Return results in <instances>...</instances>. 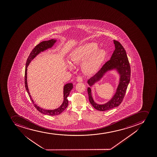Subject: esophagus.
Wrapping results in <instances>:
<instances>
[{
  "instance_id": "1",
  "label": "esophagus",
  "mask_w": 157,
  "mask_h": 157,
  "mask_svg": "<svg viewBox=\"0 0 157 157\" xmlns=\"http://www.w3.org/2000/svg\"><path fill=\"white\" fill-rule=\"evenodd\" d=\"M76 81L78 82H81L83 81V78L81 76H78L76 78Z\"/></svg>"
}]
</instances>
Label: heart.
Instances as JSON below:
<instances>
[{
	"mask_svg": "<svg viewBox=\"0 0 157 157\" xmlns=\"http://www.w3.org/2000/svg\"><path fill=\"white\" fill-rule=\"evenodd\" d=\"M97 43H86L74 50L71 54V59L74 63L83 62V70L88 74L97 72L104 61L106 52L102 49H97ZM69 65L71 67V64Z\"/></svg>",
	"mask_w": 157,
	"mask_h": 157,
	"instance_id": "obj_1",
	"label": "heart"
}]
</instances>
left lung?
<instances>
[{"instance_id":"obj_1","label":"left lung","mask_w":157,"mask_h":157,"mask_svg":"<svg viewBox=\"0 0 157 157\" xmlns=\"http://www.w3.org/2000/svg\"><path fill=\"white\" fill-rule=\"evenodd\" d=\"M114 43L115 50L110 59L105 63L98 73L87 81L88 84L91 87L97 82L99 81L107 71L113 69H116L120 74L119 85L116 92L112 99L105 104L99 105L95 103L92 98L91 88H87L90 102L94 108L99 111L110 110L112 108L118 106L123 101L130 80L131 70L126 52L120 42L114 40Z\"/></svg>"}]
</instances>
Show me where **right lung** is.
I'll return each instance as SVG.
<instances>
[{
  "mask_svg": "<svg viewBox=\"0 0 157 157\" xmlns=\"http://www.w3.org/2000/svg\"><path fill=\"white\" fill-rule=\"evenodd\" d=\"M56 41V40H54V39H51V40H48V41H44L40 42L39 44H38V45H36V47H34V49H33L32 51L31 52L30 54H29V56H28V58L27 59V62H26V64H25V89H26V90L27 91L28 94L29 95L30 98L32 101L34 106L41 113L50 116H55L59 115L67 108V107L68 106V104H69L67 97L69 96L71 91L73 87V84L72 83H68L64 86V88H63L64 100H63V103H62V104L61 105V106L59 107L57 109H54V110H46V109H44L43 108H41L40 107L38 106V105H36V104H34V101H33V98H31L30 94L28 87L27 75V74L28 66L29 65V63H30L31 60H33L41 52H42V51H44V50H46L47 49L52 48Z\"/></svg>",
  "mask_w": 157,
  "mask_h": 157,
  "instance_id": "right-lung-1",
  "label": "right lung"
}]
</instances>
